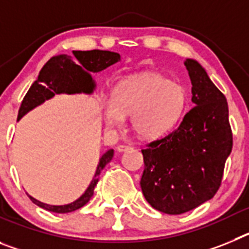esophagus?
I'll return each instance as SVG.
<instances>
[{"label": "esophagus", "instance_id": "esophagus-1", "mask_svg": "<svg viewBox=\"0 0 249 249\" xmlns=\"http://www.w3.org/2000/svg\"><path fill=\"white\" fill-rule=\"evenodd\" d=\"M131 148V146H126V144H120V146H117V151L118 152H124L127 151V149Z\"/></svg>", "mask_w": 249, "mask_h": 249}]
</instances>
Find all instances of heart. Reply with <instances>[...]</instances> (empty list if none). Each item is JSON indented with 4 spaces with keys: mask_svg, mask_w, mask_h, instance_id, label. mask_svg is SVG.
<instances>
[{
    "mask_svg": "<svg viewBox=\"0 0 249 249\" xmlns=\"http://www.w3.org/2000/svg\"><path fill=\"white\" fill-rule=\"evenodd\" d=\"M188 106L183 86L156 73H144L122 81L112 98L103 101L107 126L118 128L124 116L144 138H158L177 126Z\"/></svg>",
    "mask_w": 249,
    "mask_h": 249,
    "instance_id": "b5f03b06",
    "label": "heart"
}]
</instances>
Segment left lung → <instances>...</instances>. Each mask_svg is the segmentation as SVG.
Segmentation results:
<instances>
[{"label": "left lung", "instance_id": "1", "mask_svg": "<svg viewBox=\"0 0 249 249\" xmlns=\"http://www.w3.org/2000/svg\"><path fill=\"white\" fill-rule=\"evenodd\" d=\"M184 66L195 107L177 129L142 149V192L155 210L167 214L188 212L212 198L233 146L224 94L197 61L187 58Z\"/></svg>", "mask_w": 249, "mask_h": 249}]
</instances>
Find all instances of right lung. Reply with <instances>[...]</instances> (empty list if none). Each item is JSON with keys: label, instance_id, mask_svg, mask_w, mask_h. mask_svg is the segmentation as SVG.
<instances>
[{"label": "right lung", "instance_id": "1", "mask_svg": "<svg viewBox=\"0 0 249 249\" xmlns=\"http://www.w3.org/2000/svg\"><path fill=\"white\" fill-rule=\"evenodd\" d=\"M73 56L76 57L78 62L72 61L71 57L66 56V54H59V56L52 57L43 66L42 70L39 71L38 78L32 83L28 92L23 97L17 121L21 120V117H23L27 112L43 103L46 100L53 97L54 94H72L81 93V92L92 93L96 85L92 80L91 73L102 71L121 59V56L116 52L101 50L73 51ZM112 157H113V149H108L100 158V163H98L91 184L80 198L72 203L63 204V206H50V204L37 201L31 196L28 197L35 204L43 210L50 211V212L68 213L80 210L81 207L85 206L93 196L94 187L97 186L101 172L106 167V164L111 162Z\"/></svg>", "mask_w": 249, "mask_h": 249}]
</instances>
